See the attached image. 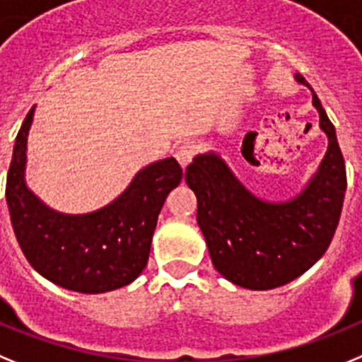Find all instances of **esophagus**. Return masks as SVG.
I'll list each match as a JSON object with an SVG mask.
<instances>
[{
  "label": "esophagus",
  "mask_w": 362,
  "mask_h": 362,
  "mask_svg": "<svg viewBox=\"0 0 362 362\" xmlns=\"http://www.w3.org/2000/svg\"><path fill=\"white\" fill-rule=\"evenodd\" d=\"M197 144L194 142H184L180 144V146L177 147V153H175V158L180 162L182 168H187L191 163V160L194 158V155H197Z\"/></svg>",
  "instance_id": "obj_1"
}]
</instances>
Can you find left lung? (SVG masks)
<instances>
[{
	"label": "left lung",
	"mask_w": 362,
	"mask_h": 362,
	"mask_svg": "<svg viewBox=\"0 0 362 362\" xmlns=\"http://www.w3.org/2000/svg\"><path fill=\"white\" fill-rule=\"evenodd\" d=\"M295 80L310 87L300 74ZM313 105L320 129L328 134V151L315 177L290 202L257 199L215 153L199 155L185 169V182L197 194V220L213 266L233 284L250 290L288 284L325 255L335 235L346 168L335 127L315 93Z\"/></svg>",
	"instance_id": "obj_1"
}]
</instances>
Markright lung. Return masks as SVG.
Returning a JSON list of instances; mask_svg holds the SVG:
<instances>
[{"label":"right lung","mask_w":362,"mask_h":362,"mask_svg":"<svg viewBox=\"0 0 362 362\" xmlns=\"http://www.w3.org/2000/svg\"><path fill=\"white\" fill-rule=\"evenodd\" d=\"M33 115L34 107L16 136L5 189L25 259L40 275L65 290L103 293L127 286L147 266L160 209L184 177L180 163L175 158L151 163L100 211L62 215L40 202L25 185V151Z\"/></svg>","instance_id":"right-lung-1"}]
</instances>
